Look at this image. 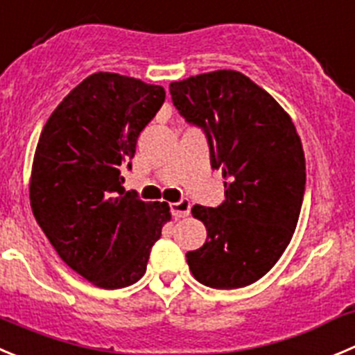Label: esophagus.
<instances>
[{"mask_svg":"<svg viewBox=\"0 0 355 355\" xmlns=\"http://www.w3.org/2000/svg\"><path fill=\"white\" fill-rule=\"evenodd\" d=\"M171 209L174 218H187L188 214H190V200L181 199L180 202L171 204Z\"/></svg>","mask_w":355,"mask_h":355,"instance_id":"esophagus-1","label":"esophagus"}]
</instances>
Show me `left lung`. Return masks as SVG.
Listing matches in <instances>:
<instances>
[{
	"instance_id": "8db88e82",
	"label": "left lung",
	"mask_w": 355,
	"mask_h": 355,
	"mask_svg": "<svg viewBox=\"0 0 355 355\" xmlns=\"http://www.w3.org/2000/svg\"><path fill=\"white\" fill-rule=\"evenodd\" d=\"M175 109L206 133L211 167L222 168L225 200L193 206L206 225L202 248L187 253L193 278L213 288L260 279L291 243L303 204L304 151L291 116L236 70L171 83Z\"/></svg>"
}]
</instances>
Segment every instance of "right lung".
<instances>
[{
	"mask_svg": "<svg viewBox=\"0 0 355 355\" xmlns=\"http://www.w3.org/2000/svg\"><path fill=\"white\" fill-rule=\"evenodd\" d=\"M164 102L162 86L98 71L64 96L38 139L29 181L35 220L64 264L100 288L141 279L171 222L167 202L125 191L121 175Z\"/></svg>",
	"mask_w": 355,
	"mask_h": 355,
	"instance_id": "add662e5",
	"label": "right lung"
}]
</instances>
